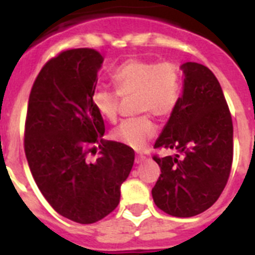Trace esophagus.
<instances>
[{
    "label": "esophagus",
    "mask_w": 255,
    "mask_h": 255,
    "mask_svg": "<svg viewBox=\"0 0 255 255\" xmlns=\"http://www.w3.org/2000/svg\"><path fill=\"white\" fill-rule=\"evenodd\" d=\"M144 161H145V155L138 154L136 157H135V162H136V163H141V162Z\"/></svg>",
    "instance_id": "obj_1"
}]
</instances>
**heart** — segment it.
Returning <instances> with one entry per match:
<instances>
[{
  "instance_id": "b5f03b06",
  "label": "heart",
  "mask_w": 255,
  "mask_h": 255,
  "mask_svg": "<svg viewBox=\"0 0 255 255\" xmlns=\"http://www.w3.org/2000/svg\"><path fill=\"white\" fill-rule=\"evenodd\" d=\"M111 82L120 97H134L135 111L148 112L159 119L173 111L181 88V76L176 65L171 62L155 64L139 58H131L121 64L112 73ZM117 95L103 88H98L92 94L94 108L108 123H115L119 115L120 98ZM111 135L119 143L141 149L153 138L154 128L148 116H139L121 123Z\"/></svg>"
}]
</instances>
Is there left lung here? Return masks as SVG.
<instances>
[{
	"instance_id": "left-lung-1",
	"label": "left lung",
	"mask_w": 255,
	"mask_h": 255,
	"mask_svg": "<svg viewBox=\"0 0 255 255\" xmlns=\"http://www.w3.org/2000/svg\"><path fill=\"white\" fill-rule=\"evenodd\" d=\"M182 94L155 140L179 154L154 157L161 176L152 189L155 206L173 217H193L213 206L229 180L234 128L224 92L208 67L180 66Z\"/></svg>"
}]
</instances>
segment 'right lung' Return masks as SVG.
<instances>
[{"label": "right lung", "instance_id": "add662e5", "mask_svg": "<svg viewBox=\"0 0 255 255\" xmlns=\"http://www.w3.org/2000/svg\"><path fill=\"white\" fill-rule=\"evenodd\" d=\"M102 64L94 49L61 52L38 74L26 112L24 147L35 184L58 215L83 225L119 206L134 164L131 148L103 139L105 123L92 102ZM94 143L101 150L92 161Z\"/></svg>", "mask_w": 255, "mask_h": 255}]
</instances>
